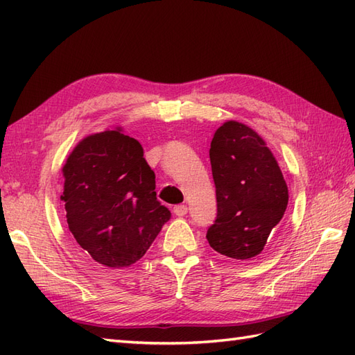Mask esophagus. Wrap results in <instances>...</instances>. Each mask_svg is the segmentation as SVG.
<instances>
[{"instance_id": "1", "label": "esophagus", "mask_w": 355, "mask_h": 355, "mask_svg": "<svg viewBox=\"0 0 355 355\" xmlns=\"http://www.w3.org/2000/svg\"><path fill=\"white\" fill-rule=\"evenodd\" d=\"M174 213H175V216H186L187 215V205H184V204L175 205Z\"/></svg>"}]
</instances>
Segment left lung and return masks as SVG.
<instances>
[{
    "mask_svg": "<svg viewBox=\"0 0 355 355\" xmlns=\"http://www.w3.org/2000/svg\"><path fill=\"white\" fill-rule=\"evenodd\" d=\"M210 164L218 213L207 241L230 259L251 260L286 211L289 192L282 171L265 140L236 121L213 136Z\"/></svg>",
    "mask_w": 355,
    "mask_h": 355,
    "instance_id": "left-lung-1",
    "label": "left lung"
}]
</instances>
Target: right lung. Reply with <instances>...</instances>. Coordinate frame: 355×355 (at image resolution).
I'll list each match as a JSON object with an SVG mask.
<instances>
[{"mask_svg": "<svg viewBox=\"0 0 355 355\" xmlns=\"http://www.w3.org/2000/svg\"><path fill=\"white\" fill-rule=\"evenodd\" d=\"M63 175L69 232L100 265H133L171 219L155 196V175L142 146L121 130L81 140Z\"/></svg>", "mask_w": 355, "mask_h": 355, "instance_id": "obj_1", "label": "right lung"}]
</instances>
